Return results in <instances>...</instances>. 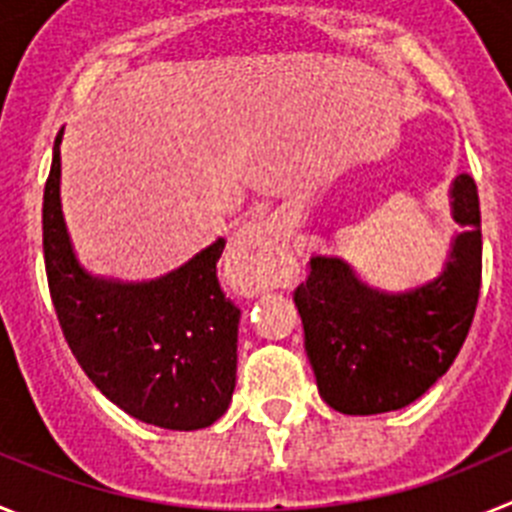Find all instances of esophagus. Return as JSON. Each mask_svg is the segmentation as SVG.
Returning <instances> with one entry per match:
<instances>
[{
    "label": "esophagus",
    "mask_w": 512,
    "mask_h": 512,
    "mask_svg": "<svg viewBox=\"0 0 512 512\" xmlns=\"http://www.w3.org/2000/svg\"><path fill=\"white\" fill-rule=\"evenodd\" d=\"M233 264L238 282L251 295L287 284L295 274L287 225L274 217H261L243 225L233 238Z\"/></svg>",
    "instance_id": "obj_1"
}]
</instances>
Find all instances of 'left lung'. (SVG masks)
<instances>
[{"label": "left lung", "instance_id": "8db88e82", "mask_svg": "<svg viewBox=\"0 0 512 512\" xmlns=\"http://www.w3.org/2000/svg\"><path fill=\"white\" fill-rule=\"evenodd\" d=\"M451 217L461 225L431 282L405 292L366 284L341 256L315 253L295 292L318 392L343 415L400 410L449 372L467 338L482 279L477 184L456 174Z\"/></svg>", "mask_w": 512, "mask_h": 512}]
</instances>
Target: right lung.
I'll use <instances>...</instances> for the list:
<instances>
[{
  "instance_id": "obj_1",
  "label": "right lung",
  "mask_w": 512,
  "mask_h": 512,
  "mask_svg": "<svg viewBox=\"0 0 512 512\" xmlns=\"http://www.w3.org/2000/svg\"><path fill=\"white\" fill-rule=\"evenodd\" d=\"M61 140L43 194V251L58 323L94 387L143 423L197 431L228 410L241 310L223 295L217 238L151 282L97 277L81 264L61 205Z\"/></svg>"
}]
</instances>
